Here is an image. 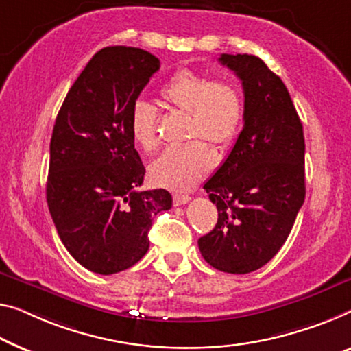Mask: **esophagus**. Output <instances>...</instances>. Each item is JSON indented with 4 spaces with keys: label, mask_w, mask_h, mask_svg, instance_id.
Segmentation results:
<instances>
[{
    "label": "esophagus",
    "mask_w": 351,
    "mask_h": 351,
    "mask_svg": "<svg viewBox=\"0 0 351 351\" xmlns=\"http://www.w3.org/2000/svg\"><path fill=\"white\" fill-rule=\"evenodd\" d=\"M189 200H191V197L186 195V193H175V195H173V203L176 206L186 205V203Z\"/></svg>",
    "instance_id": "esophagus-1"
}]
</instances>
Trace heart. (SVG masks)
Segmentation results:
<instances>
[{
  "instance_id": "1",
  "label": "heart",
  "mask_w": 351,
  "mask_h": 351,
  "mask_svg": "<svg viewBox=\"0 0 351 351\" xmlns=\"http://www.w3.org/2000/svg\"><path fill=\"white\" fill-rule=\"evenodd\" d=\"M160 97L180 112L189 114L184 145L169 146L149 165L156 184L171 191H187L202 181L216 164L211 142L226 148L237 138L244 117L243 94L237 83L214 78L192 69H180L160 88ZM130 134L140 148L153 151L159 143L158 110L149 102H134L129 114ZM202 138V141H198Z\"/></svg>"
}]
</instances>
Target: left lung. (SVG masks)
<instances>
[{
    "mask_svg": "<svg viewBox=\"0 0 351 351\" xmlns=\"http://www.w3.org/2000/svg\"><path fill=\"white\" fill-rule=\"evenodd\" d=\"M219 61L243 82L244 125L203 186L219 217L198 249L213 268L247 274L279 252L304 203V134L284 82L258 56Z\"/></svg>",
    "mask_w": 351,
    "mask_h": 351,
    "instance_id": "obj_1",
    "label": "left lung"
}]
</instances>
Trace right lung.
<instances>
[{"label":"right lung","mask_w":351,"mask_h":351,"mask_svg":"<svg viewBox=\"0 0 351 351\" xmlns=\"http://www.w3.org/2000/svg\"><path fill=\"white\" fill-rule=\"evenodd\" d=\"M160 61L135 47H106L88 62L62 102L50 140L47 203L64 247L97 274L134 266L148 252L165 189L140 191L145 167L129 114Z\"/></svg>","instance_id":"add662e5"}]
</instances>
